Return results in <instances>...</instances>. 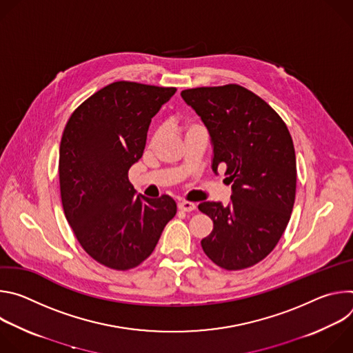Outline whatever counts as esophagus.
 I'll return each mask as SVG.
<instances>
[{"label":"esophagus","instance_id":"34e87169","mask_svg":"<svg viewBox=\"0 0 353 353\" xmlns=\"http://www.w3.org/2000/svg\"><path fill=\"white\" fill-rule=\"evenodd\" d=\"M177 207L180 211H184V212H191L196 208V205L194 203H190V201H180Z\"/></svg>","mask_w":353,"mask_h":353}]
</instances>
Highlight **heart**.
Wrapping results in <instances>:
<instances>
[{"label": "heart", "mask_w": 353, "mask_h": 353, "mask_svg": "<svg viewBox=\"0 0 353 353\" xmlns=\"http://www.w3.org/2000/svg\"><path fill=\"white\" fill-rule=\"evenodd\" d=\"M196 127H203V125H201V123L194 121V120H188V121H185V123H184V125H183V128H184V131H185V132H188L190 130L196 128ZM158 137H159V132H157V134H155V138H154V139H157Z\"/></svg>", "instance_id": "b5f03b06"}]
</instances>
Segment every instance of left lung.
<instances>
[{"label": "left lung", "mask_w": 353, "mask_h": 353, "mask_svg": "<svg viewBox=\"0 0 353 353\" xmlns=\"http://www.w3.org/2000/svg\"><path fill=\"white\" fill-rule=\"evenodd\" d=\"M181 97L210 131L212 170L225 165L232 184L228 205H198L214 222L201 245L223 270L253 267L275 248L293 210L296 155L289 130L260 96L236 83L185 89Z\"/></svg>", "instance_id": "8db88e82"}]
</instances>
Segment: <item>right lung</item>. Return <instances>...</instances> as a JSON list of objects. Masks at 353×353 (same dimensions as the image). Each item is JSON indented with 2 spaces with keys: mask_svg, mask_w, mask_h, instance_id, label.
I'll return each mask as SVG.
<instances>
[{
  "mask_svg": "<svg viewBox=\"0 0 353 353\" xmlns=\"http://www.w3.org/2000/svg\"><path fill=\"white\" fill-rule=\"evenodd\" d=\"M176 88L113 82L71 114L60 143V191L65 218L86 253L127 271L155 250L177 205L169 195H137L130 168L143 154L152 117Z\"/></svg>",
  "mask_w": 353,
  "mask_h": 353,
  "instance_id": "obj_1",
  "label": "right lung"
}]
</instances>
